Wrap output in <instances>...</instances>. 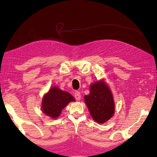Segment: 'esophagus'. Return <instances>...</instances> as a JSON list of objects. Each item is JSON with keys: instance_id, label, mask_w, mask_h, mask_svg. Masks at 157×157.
Masks as SVG:
<instances>
[{"instance_id": "34e87169", "label": "esophagus", "mask_w": 157, "mask_h": 157, "mask_svg": "<svg viewBox=\"0 0 157 157\" xmlns=\"http://www.w3.org/2000/svg\"><path fill=\"white\" fill-rule=\"evenodd\" d=\"M74 97H75V99L77 101H79V99H81V94H80V93H79V91H75V93H74Z\"/></svg>"}]
</instances>
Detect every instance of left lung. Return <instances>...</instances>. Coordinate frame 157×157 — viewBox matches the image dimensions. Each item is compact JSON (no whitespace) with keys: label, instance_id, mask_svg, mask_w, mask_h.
<instances>
[{"label":"left lung","instance_id":"1","mask_svg":"<svg viewBox=\"0 0 157 157\" xmlns=\"http://www.w3.org/2000/svg\"><path fill=\"white\" fill-rule=\"evenodd\" d=\"M84 101L94 121L103 124L111 118L115 106L110 89L103 81L93 83L90 94L84 96Z\"/></svg>","mask_w":157,"mask_h":157}]
</instances>
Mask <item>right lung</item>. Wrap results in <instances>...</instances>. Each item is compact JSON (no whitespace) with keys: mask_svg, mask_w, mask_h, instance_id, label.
Listing matches in <instances>:
<instances>
[{"mask_svg":"<svg viewBox=\"0 0 157 157\" xmlns=\"http://www.w3.org/2000/svg\"><path fill=\"white\" fill-rule=\"evenodd\" d=\"M71 101H75L71 94L54 86L43 98L42 111L50 118H56Z\"/></svg>","mask_w":157,"mask_h":157,"instance_id":"obj_1","label":"right lung"}]
</instances>
